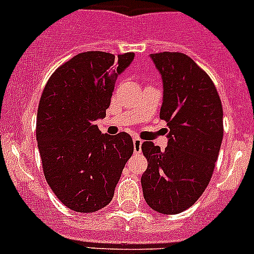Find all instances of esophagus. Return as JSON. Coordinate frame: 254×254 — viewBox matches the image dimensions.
<instances>
[{
	"label": "esophagus",
	"mask_w": 254,
	"mask_h": 254,
	"mask_svg": "<svg viewBox=\"0 0 254 254\" xmlns=\"http://www.w3.org/2000/svg\"><path fill=\"white\" fill-rule=\"evenodd\" d=\"M132 142H134V151H135V152H140V151H141L142 140L139 139V137H134V139H132Z\"/></svg>",
	"instance_id": "esophagus-1"
}]
</instances>
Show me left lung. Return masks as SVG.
Instances as JSON below:
<instances>
[{"mask_svg": "<svg viewBox=\"0 0 254 254\" xmlns=\"http://www.w3.org/2000/svg\"><path fill=\"white\" fill-rule=\"evenodd\" d=\"M150 58L162 78L160 118L170 132L163 151L142 143L148 166L141 186L151 209L175 215L193 205L209 184L224 135L222 106L211 78L186 54L165 51Z\"/></svg>", "mask_w": 254, "mask_h": 254, "instance_id": "obj_1", "label": "left lung"}]
</instances>
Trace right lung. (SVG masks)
Here are the masks:
<instances>
[{
    "label": "right lung",
    "mask_w": 254,
    "mask_h": 254,
    "mask_svg": "<svg viewBox=\"0 0 254 254\" xmlns=\"http://www.w3.org/2000/svg\"><path fill=\"white\" fill-rule=\"evenodd\" d=\"M134 53L119 55L86 51L51 75L37 117V141L45 178L61 203L82 214L112 201L125 163L134 152L127 132L102 134L97 120L106 117L118 76Z\"/></svg>",
    "instance_id": "right-lung-1"
}]
</instances>
